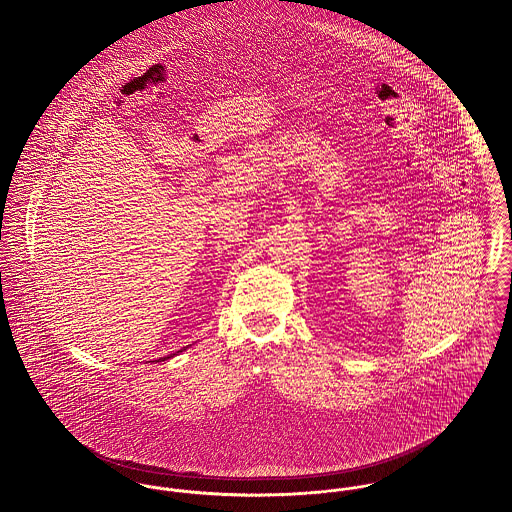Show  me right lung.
Masks as SVG:
<instances>
[{
  "label": "right lung",
  "instance_id": "1",
  "mask_svg": "<svg viewBox=\"0 0 512 512\" xmlns=\"http://www.w3.org/2000/svg\"><path fill=\"white\" fill-rule=\"evenodd\" d=\"M177 353H181V351H177ZM165 358H171V356H163V358H159V360H165Z\"/></svg>",
  "mask_w": 512,
  "mask_h": 512
}]
</instances>
